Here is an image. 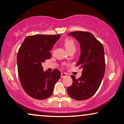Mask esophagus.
Segmentation results:
<instances>
[{
  "label": "esophagus",
  "mask_w": 124,
  "mask_h": 124,
  "mask_svg": "<svg viewBox=\"0 0 124 124\" xmlns=\"http://www.w3.org/2000/svg\"><path fill=\"white\" fill-rule=\"evenodd\" d=\"M67 76V74L66 73H61V77L62 78H63L64 77H65Z\"/></svg>",
  "instance_id": "34e87169"
}]
</instances>
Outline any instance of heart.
I'll use <instances>...</instances> for the list:
<instances>
[{"label": "heart", "instance_id": "heart-1", "mask_svg": "<svg viewBox=\"0 0 124 124\" xmlns=\"http://www.w3.org/2000/svg\"><path fill=\"white\" fill-rule=\"evenodd\" d=\"M64 44H65V46L67 51H69L70 50L73 49V48L76 49V43L71 38H66L64 40Z\"/></svg>", "mask_w": 124, "mask_h": 124}]
</instances>
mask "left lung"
Wrapping results in <instances>:
<instances>
[{
	"mask_svg": "<svg viewBox=\"0 0 124 124\" xmlns=\"http://www.w3.org/2000/svg\"><path fill=\"white\" fill-rule=\"evenodd\" d=\"M79 42L81 55L77 66L82 69V76L76 79L71 75L73 84L67 88L71 98L85 100L92 97L99 88L105 71L102 44L93 34L86 31H74L69 34Z\"/></svg>",
	"mask_w": 124,
	"mask_h": 124,
	"instance_id": "1",
	"label": "left lung"
}]
</instances>
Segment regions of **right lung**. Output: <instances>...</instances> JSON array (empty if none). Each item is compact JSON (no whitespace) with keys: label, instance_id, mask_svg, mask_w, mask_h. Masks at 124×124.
<instances>
[{"label":"right lung","instance_id":"obj_1","mask_svg":"<svg viewBox=\"0 0 124 124\" xmlns=\"http://www.w3.org/2000/svg\"><path fill=\"white\" fill-rule=\"evenodd\" d=\"M60 35L27 36L17 54L18 76L26 93L37 100H45L52 95L54 85L61 77V72L43 71L42 62L51 57L50 50Z\"/></svg>","mask_w":124,"mask_h":124}]
</instances>
